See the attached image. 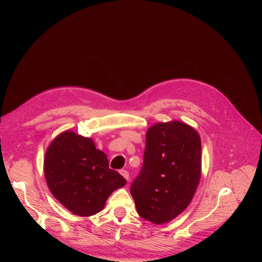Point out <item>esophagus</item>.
Wrapping results in <instances>:
<instances>
[{"instance_id": "34e87169", "label": "esophagus", "mask_w": 262, "mask_h": 262, "mask_svg": "<svg viewBox=\"0 0 262 262\" xmlns=\"http://www.w3.org/2000/svg\"><path fill=\"white\" fill-rule=\"evenodd\" d=\"M119 172H120L121 173V176L126 180V181H129V172L128 171H126L125 169H121L120 171H119Z\"/></svg>"}]
</instances>
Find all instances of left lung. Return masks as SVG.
<instances>
[{"label":"left lung","mask_w":262,"mask_h":262,"mask_svg":"<svg viewBox=\"0 0 262 262\" xmlns=\"http://www.w3.org/2000/svg\"><path fill=\"white\" fill-rule=\"evenodd\" d=\"M201 177V139L185 122H158L146 132L144 163L131 185L141 217L165 224L191 202Z\"/></svg>","instance_id":"left-lung-1"}]
</instances>
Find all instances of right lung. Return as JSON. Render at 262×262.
Masks as SVG:
<instances>
[{
    "instance_id": "1",
    "label": "right lung",
    "mask_w": 262,
    "mask_h": 262,
    "mask_svg": "<svg viewBox=\"0 0 262 262\" xmlns=\"http://www.w3.org/2000/svg\"><path fill=\"white\" fill-rule=\"evenodd\" d=\"M43 171L51 193L78 216H92L126 180L109 168L107 155L93 139L68 130L55 137L46 150Z\"/></svg>"
}]
</instances>
